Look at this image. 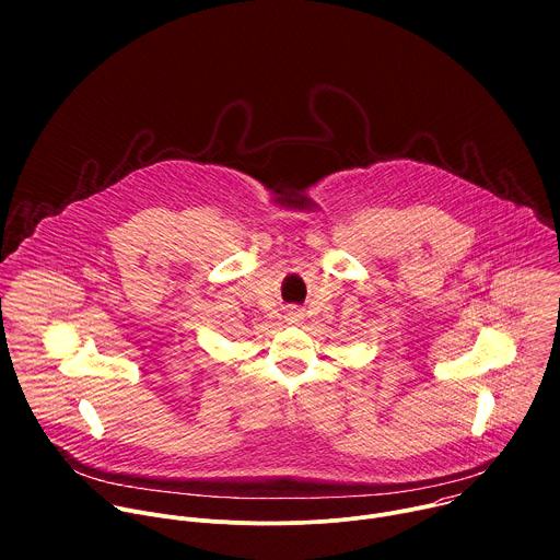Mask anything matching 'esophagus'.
Returning <instances> with one entry per match:
<instances>
[{
    "instance_id": "obj_1",
    "label": "esophagus",
    "mask_w": 560,
    "mask_h": 560,
    "mask_svg": "<svg viewBox=\"0 0 560 560\" xmlns=\"http://www.w3.org/2000/svg\"><path fill=\"white\" fill-rule=\"evenodd\" d=\"M301 318H303V312H301L299 307H290V310L285 312V322H288V324H299Z\"/></svg>"
}]
</instances>
